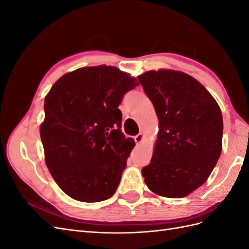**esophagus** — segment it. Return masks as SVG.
Returning a JSON list of instances; mask_svg holds the SVG:
<instances>
[{
	"instance_id": "34e87169",
	"label": "esophagus",
	"mask_w": 249,
	"mask_h": 249,
	"mask_svg": "<svg viewBox=\"0 0 249 249\" xmlns=\"http://www.w3.org/2000/svg\"><path fill=\"white\" fill-rule=\"evenodd\" d=\"M134 139H135V142H136V144H141V142L143 141V139H144V135L142 133H139L134 137Z\"/></svg>"
}]
</instances>
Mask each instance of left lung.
Returning <instances> with one entry per match:
<instances>
[{"instance_id": "8db88e82", "label": "left lung", "mask_w": 249, "mask_h": 249, "mask_svg": "<svg viewBox=\"0 0 249 249\" xmlns=\"http://www.w3.org/2000/svg\"><path fill=\"white\" fill-rule=\"evenodd\" d=\"M137 78L159 120L152 160L141 170L144 182L160 196L185 197L206 183L221 155V110L183 71H149Z\"/></svg>"}]
</instances>
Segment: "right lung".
I'll return each instance as SVG.
<instances>
[{"instance_id":"obj_1","label":"right lung","mask_w":249,"mask_h":249,"mask_svg":"<svg viewBox=\"0 0 249 249\" xmlns=\"http://www.w3.org/2000/svg\"><path fill=\"white\" fill-rule=\"evenodd\" d=\"M138 85L130 73L99 65L67 72L52 86L40 138L47 167L70 197L97 202L115 193L135 146L120 130L118 106Z\"/></svg>"}]
</instances>
